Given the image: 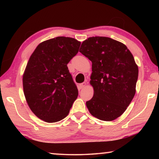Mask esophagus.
<instances>
[{
    "mask_svg": "<svg viewBox=\"0 0 159 159\" xmlns=\"http://www.w3.org/2000/svg\"><path fill=\"white\" fill-rule=\"evenodd\" d=\"M85 85H86V83H85V82L80 83V84H79V89H80H80H83V88H84Z\"/></svg>",
    "mask_w": 159,
    "mask_h": 159,
    "instance_id": "esophagus-1",
    "label": "esophagus"
}]
</instances>
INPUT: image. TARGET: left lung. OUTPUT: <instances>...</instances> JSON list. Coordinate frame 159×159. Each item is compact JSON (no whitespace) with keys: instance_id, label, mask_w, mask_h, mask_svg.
I'll use <instances>...</instances> for the list:
<instances>
[{"instance_id":"left-lung-1","label":"left lung","mask_w":159,"mask_h":159,"mask_svg":"<svg viewBox=\"0 0 159 159\" xmlns=\"http://www.w3.org/2000/svg\"><path fill=\"white\" fill-rule=\"evenodd\" d=\"M92 61L93 98L86 106L93 116L111 121L123 114L135 94L138 67L122 43L108 37L88 38L79 50Z\"/></svg>"}]
</instances>
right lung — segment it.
<instances>
[{
	"mask_svg": "<svg viewBox=\"0 0 159 159\" xmlns=\"http://www.w3.org/2000/svg\"><path fill=\"white\" fill-rule=\"evenodd\" d=\"M80 42L59 36L40 43L32 53L23 76L24 93L29 108L48 123L69 114L79 91L67 67Z\"/></svg>",
	"mask_w": 159,
	"mask_h": 159,
	"instance_id": "obj_1",
	"label": "right lung"
}]
</instances>
